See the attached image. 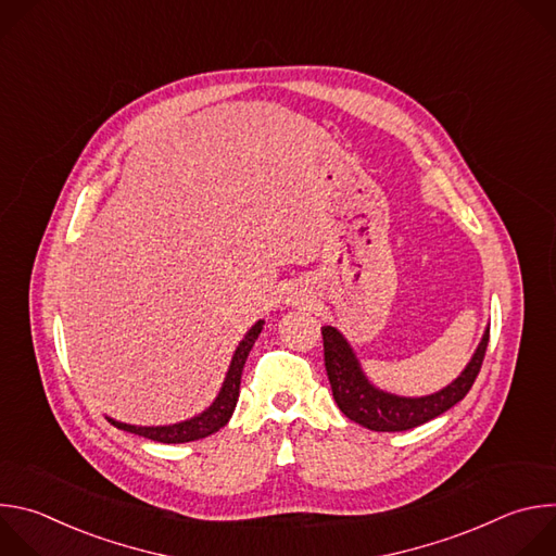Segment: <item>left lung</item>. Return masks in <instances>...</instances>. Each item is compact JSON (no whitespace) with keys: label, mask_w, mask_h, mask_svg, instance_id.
Segmentation results:
<instances>
[{"label":"left lung","mask_w":556,"mask_h":556,"mask_svg":"<svg viewBox=\"0 0 556 556\" xmlns=\"http://www.w3.org/2000/svg\"><path fill=\"white\" fill-rule=\"evenodd\" d=\"M321 334L326 371L339 409L350 420L371 431H407L438 418L440 414L457 405L472 387L475 378H478L489 345L486 328L470 363L451 384L435 393L420 395V399H405V395L387 393L367 380L352 345L337 328L324 326Z\"/></svg>","instance_id":"1"}]
</instances>
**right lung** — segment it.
<instances>
[{"label": "right lung", "instance_id": "right-lung-1", "mask_svg": "<svg viewBox=\"0 0 556 556\" xmlns=\"http://www.w3.org/2000/svg\"><path fill=\"white\" fill-rule=\"evenodd\" d=\"M264 328V321H257L249 332L247 337L240 341V345H237L235 354H232V361L228 365V371H226V378L222 382V389L217 393V399L213 401V405L208 409H204L200 416L191 418V420H185V422H176V425H169V427H136V425H127V422H118V420H112L108 418L116 429H123V431H129V433H136V435H142L147 440H153V442H163V444H182V442H193V440H202L215 431H219L232 416L235 412V405H237V399H240V382H242V369H244V363L260 337Z\"/></svg>", "mask_w": 556, "mask_h": 556}]
</instances>
